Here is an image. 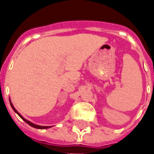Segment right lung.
<instances>
[{"label":"right lung","mask_w":154,"mask_h":154,"mask_svg":"<svg viewBox=\"0 0 154 154\" xmlns=\"http://www.w3.org/2000/svg\"><path fill=\"white\" fill-rule=\"evenodd\" d=\"M11 106H12V108L14 109V110L15 112H16V113H17L18 115L20 116L21 118H22V119H23L24 121L26 122V123H28V124H29L30 126H32V127H33V128H41V129H42V128H49V127H45V126H38V125H35V124H33V123H32V122H30L27 121V120H26V119H24V118H23V117H22V116H21L20 115V114H19L18 112H17V110H16L14 108V106H13V104H12V103H11Z\"/></svg>","instance_id":"right-lung-1"}]
</instances>
